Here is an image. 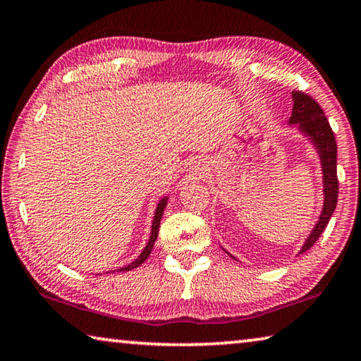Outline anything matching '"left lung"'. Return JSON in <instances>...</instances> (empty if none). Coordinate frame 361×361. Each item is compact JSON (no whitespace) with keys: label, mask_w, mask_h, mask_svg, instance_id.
I'll return each mask as SVG.
<instances>
[{"label":"left lung","mask_w":361,"mask_h":361,"mask_svg":"<svg viewBox=\"0 0 361 361\" xmlns=\"http://www.w3.org/2000/svg\"><path fill=\"white\" fill-rule=\"evenodd\" d=\"M293 116L289 117L288 125H294L297 131L307 138L313 149L317 151L323 175V207L310 234L297 252L299 255L317 243V239L322 236L326 225L333 216L337 205V194H339V181H337V146L334 133L329 127L328 118L324 117L323 109L318 106L317 101L300 91H293ZM226 254L234 259V255L230 252Z\"/></svg>","instance_id":"obj_1"}]
</instances>
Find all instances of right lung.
Returning <instances> with one entry per match:
<instances>
[{
  "label": "right lung",
  "mask_w": 361,
  "mask_h": 361,
  "mask_svg": "<svg viewBox=\"0 0 361 361\" xmlns=\"http://www.w3.org/2000/svg\"><path fill=\"white\" fill-rule=\"evenodd\" d=\"M167 202H169V196H164L162 199H159V202L156 205V212H154L149 239H147V244L145 245V249L141 250V254L136 257L133 262L128 263V265H125V267L118 268V270H114V271H131V270H135V268H138L140 265H142V263L147 260V257L151 255V250L154 247V244H156V239L159 236V225H160V220H162L164 210H165V207H167ZM114 271H107V273H114Z\"/></svg>",
  "instance_id": "obj_1"
}]
</instances>
